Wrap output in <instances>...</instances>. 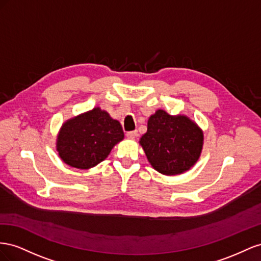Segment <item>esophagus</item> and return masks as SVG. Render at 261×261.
Returning <instances> with one entry per match:
<instances>
[{
	"mask_svg": "<svg viewBox=\"0 0 261 261\" xmlns=\"http://www.w3.org/2000/svg\"><path fill=\"white\" fill-rule=\"evenodd\" d=\"M125 136H126V138H128V139H136L137 136H138V131L137 130L129 131V132H126Z\"/></svg>",
	"mask_w": 261,
	"mask_h": 261,
	"instance_id": "1",
	"label": "esophagus"
}]
</instances>
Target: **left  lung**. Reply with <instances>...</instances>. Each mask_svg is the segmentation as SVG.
<instances>
[{"mask_svg":"<svg viewBox=\"0 0 261 261\" xmlns=\"http://www.w3.org/2000/svg\"><path fill=\"white\" fill-rule=\"evenodd\" d=\"M203 135L186 116H170L158 110L147 121V131L140 140L151 165L164 175L188 170L202 150Z\"/></svg>","mask_w":261,"mask_h":261,"instance_id":"8db88e82","label":"left lung"}]
</instances>
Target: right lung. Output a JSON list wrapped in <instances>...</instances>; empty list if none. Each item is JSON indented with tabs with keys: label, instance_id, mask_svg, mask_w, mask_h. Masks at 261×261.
<instances>
[{
	"label": "right lung",
	"instance_id": "obj_1",
	"mask_svg": "<svg viewBox=\"0 0 261 261\" xmlns=\"http://www.w3.org/2000/svg\"><path fill=\"white\" fill-rule=\"evenodd\" d=\"M123 137L120 122L114 120L106 111L95 108L62 125L57 150L68 165L87 169L105 160Z\"/></svg>",
	"mask_w": 261,
	"mask_h": 261
}]
</instances>
